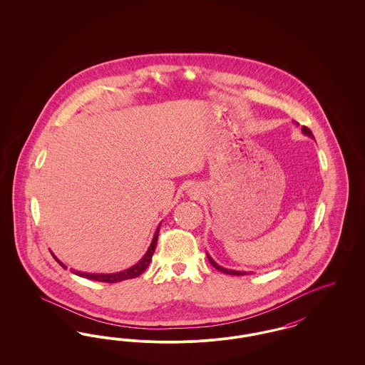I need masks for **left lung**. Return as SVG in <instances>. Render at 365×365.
Masks as SVG:
<instances>
[{
	"instance_id": "1",
	"label": "left lung",
	"mask_w": 365,
	"mask_h": 365,
	"mask_svg": "<svg viewBox=\"0 0 365 365\" xmlns=\"http://www.w3.org/2000/svg\"><path fill=\"white\" fill-rule=\"evenodd\" d=\"M302 133H304V134H307V135H309L311 138H313L312 131H311L308 127H305V125H304V127H302ZM208 260L209 262H210V264L217 269V271H222L223 274H228V275H246V274H247V272H245V271H232V269H226V268H223V267L217 265V264H216L215 261L212 260L209 256Z\"/></svg>"
}]
</instances>
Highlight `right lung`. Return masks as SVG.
Instances as JSON below:
<instances>
[{
    "label": "right lung",
    "instance_id": "obj_1",
    "mask_svg": "<svg viewBox=\"0 0 365 365\" xmlns=\"http://www.w3.org/2000/svg\"><path fill=\"white\" fill-rule=\"evenodd\" d=\"M158 230H160V226L157 228L156 234H155V238H153V241L150 243V247H149V250L146 252V255L143 256V259L139 261L137 265H134V267H131L130 269H125V271H123V272H119V274H109V275H104V274H86V272H76V271H72L73 274H76V275H79V277H82V278L91 279V280H97V282H105V283H118V282H123V280H127V279H134L139 277L148 267H149V264H150V261H152V256H153V253H155V250H156V245H157V238H158ZM54 257V256H53ZM54 260L57 261V262H60V261L57 260L56 257H54ZM60 265L63 267V268H66L64 267V264H61L60 262Z\"/></svg>",
    "mask_w": 365,
    "mask_h": 365
}]
</instances>
